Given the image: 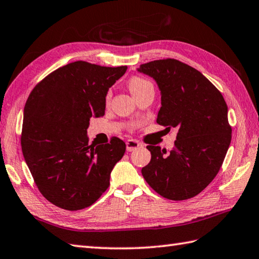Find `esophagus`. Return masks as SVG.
Wrapping results in <instances>:
<instances>
[{"mask_svg": "<svg viewBox=\"0 0 259 259\" xmlns=\"http://www.w3.org/2000/svg\"><path fill=\"white\" fill-rule=\"evenodd\" d=\"M125 146H126V150L128 151H133L137 148H139V147L141 146L139 141H137L135 139H129L125 141Z\"/></svg>", "mask_w": 259, "mask_h": 259, "instance_id": "34e87169", "label": "esophagus"}]
</instances>
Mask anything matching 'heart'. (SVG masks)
<instances>
[{
	"label": "heart",
	"mask_w": 259,
	"mask_h": 259,
	"mask_svg": "<svg viewBox=\"0 0 259 259\" xmlns=\"http://www.w3.org/2000/svg\"><path fill=\"white\" fill-rule=\"evenodd\" d=\"M150 86H153V84H151L149 80H147L143 77H138V76H135V77L130 78L129 83H128L129 91L134 96L137 95L138 93H140L141 91H144L145 89L150 88ZM110 99H111V94L108 93V94H106V101L109 102Z\"/></svg>",
	"instance_id": "1"
}]
</instances>
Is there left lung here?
Segmentation results:
<instances>
[{
	"label": "left lung",
	"mask_w": 259,
	"mask_h": 259,
	"mask_svg": "<svg viewBox=\"0 0 259 259\" xmlns=\"http://www.w3.org/2000/svg\"><path fill=\"white\" fill-rule=\"evenodd\" d=\"M138 72L153 77L160 90L157 123L179 129L169 153L147 146L151 159L141 173L165 199H191L213 181L229 148L226 101L203 74L180 60H154L140 65Z\"/></svg>",
	"instance_id": "8db88e82"
}]
</instances>
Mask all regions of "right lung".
Returning a JSON list of instances; mask_svg holds the SVG:
<instances>
[{
  "mask_svg": "<svg viewBox=\"0 0 259 259\" xmlns=\"http://www.w3.org/2000/svg\"><path fill=\"white\" fill-rule=\"evenodd\" d=\"M126 66L74 62L54 70L31 91L23 112L21 147L34 183L46 199L65 210L92 205L110 185L125 144H89L91 118L105 112V96Z\"/></svg>",
  "mask_w": 259,
  "mask_h": 259,
  "instance_id": "1",
  "label": "right lung"
}]
</instances>
